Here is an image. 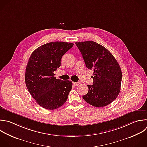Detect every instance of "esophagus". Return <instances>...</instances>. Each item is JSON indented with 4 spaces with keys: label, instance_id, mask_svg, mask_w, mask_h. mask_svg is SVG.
<instances>
[{
    "label": "esophagus",
    "instance_id": "obj_1",
    "mask_svg": "<svg viewBox=\"0 0 147 147\" xmlns=\"http://www.w3.org/2000/svg\"><path fill=\"white\" fill-rule=\"evenodd\" d=\"M73 84H74V86H77L79 85L80 83H79V82H74V83H73Z\"/></svg>",
    "mask_w": 147,
    "mask_h": 147
}]
</instances>
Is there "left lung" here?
<instances>
[{
  "instance_id": "obj_1",
  "label": "left lung",
  "mask_w": 147,
  "mask_h": 147,
  "mask_svg": "<svg viewBox=\"0 0 147 147\" xmlns=\"http://www.w3.org/2000/svg\"><path fill=\"white\" fill-rule=\"evenodd\" d=\"M86 67L93 70V85H87L88 91L83 96L90 105L106 106L118 96L121 85L122 72L113 55L102 45L87 41L75 43Z\"/></svg>"
}]
</instances>
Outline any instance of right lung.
Segmentation results:
<instances>
[{"instance_id": "right-lung-1", "label": "right lung", "mask_w": 147, "mask_h": 147, "mask_svg": "<svg viewBox=\"0 0 147 147\" xmlns=\"http://www.w3.org/2000/svg\"><path fill=\"white\" fill-rule=\"evenodd\" d=\"M74 44L51 42L40 46L32 53L26 65L27 88L41 107L56 109L67 101L72 82L56 79L54 71L61 65L62 56Z\"/></svg>"}]
</instances>
